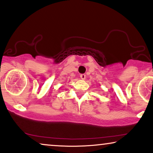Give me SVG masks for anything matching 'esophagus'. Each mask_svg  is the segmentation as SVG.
<instances>
[{
	"label": "esophagus",
	"mask_w": 153,
	"mask_h": 153,
	"mask_svg": "<svg viewBox=\"0 0 153 153\" xmlns=\"http://www.w3.org/2000/svg\"><path fill=\"white\" fill-rule=\"evenodd\" d=\"M80 77H81V79H82V80H85V79H86V75L82 74L80 75Z\"/></svg>",
	"instance_id": "esophagus-1"
}]
</instances>
